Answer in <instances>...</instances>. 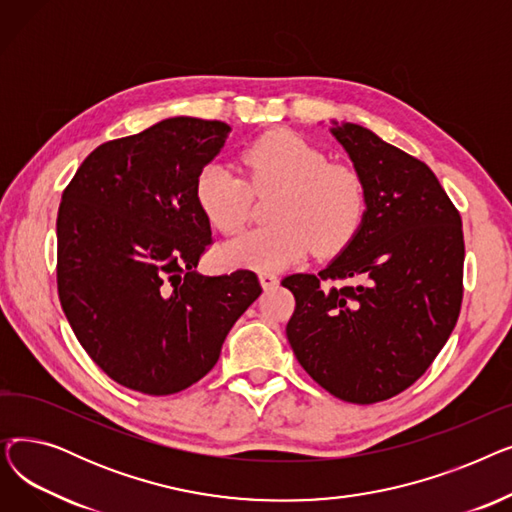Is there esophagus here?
<instances>
[{
  "instance_id": "esophagus-1",
  "label": "esophagus",
  "mask_w": 512,
  "mask_h": 512,
  "mask_svg": "<svg viewBox=\"0 0 512 512\" xmlns=\"http://www.w3.org/2000/svg\"><path fill=\"white\" fill-rule=\"evenodd\" d=\"M259 282H261V286L265 288V290H270V288H274V286H278V276L276 274H270V272H261L259 274Z\"/></svg>"
}]
</instances>
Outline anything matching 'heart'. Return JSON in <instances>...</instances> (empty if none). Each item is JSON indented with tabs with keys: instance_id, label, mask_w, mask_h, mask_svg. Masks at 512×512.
Listing matches in <instances>:
<instances>
[{
	"instance_id": "b5f03b06",
	"label": "heart",
	"mask_w": 512,
	"mask_h": 512,
	"mask_svg": "<svg viewBox=\"0 0 512 512\" xmlns=\"http://www.w3.org/2000/svg\"><path fill=\"white\" fill-rule=\"evenodd\" d=\"M245 178L224 164H207L195 180V201L222 234L247 226L253 199L274 195L267 228L247 232L220 249L226 267L280 272L313 249L334 255L351 242L367 213L357 170L330 164L326 153L288 130L265 132L240 151Z\"/></svg>"
}]
</instances>
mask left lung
Listing matches in <instances>:
<instances>
[{"label":"left lung","instance_id":"8db88e82","mask_svg":"<svg viewBox=\"0 0 512 512\" xmlns=\"http://www.w3.org/2000/svg\"><path fill=\"white\" fill-rule=\"evenodd\" d=\"M332 134L365 182L367 213L326 270L282 280L297 301L286 336L321 388L373 405L413 386L456 326L463 224L423 161L359 124ZM344 279L360 284H333Z\"/></svg>","mask_w":512,"mask_h":512}]
</instances>
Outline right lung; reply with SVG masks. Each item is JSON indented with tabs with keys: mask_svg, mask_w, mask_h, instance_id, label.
I'll return each instance as SVG.
<instances>
[{
	"mask_svg": "<svg viewBox=\"0 0 512 512\" xmlns=\"http://www.w3.org/2000/svg\"><path fill=\"white\" fill-rule=\"evenodd\" d=\"M228 132L220 120H161L99 145L64 188L60 303L87 355L124 388L168 396L199 382L261 294L249 270L197 274L213 240L195 180Z\"/></svg>",
	"mask_w": 512,
	"mask_h": 512,
	"instance_id": "1",
	"label": "right lung"
}]
</instances>
